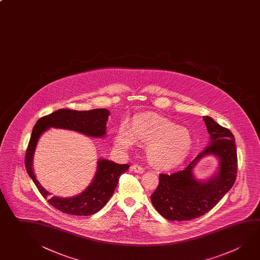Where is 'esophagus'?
I'll use <instances>...</instances> for the list:
<instances>
[{
    "label": "esophagus",
    "mask_w": 260,
    "mask_h": 260,
    "mask_svg": "<svg viewBox=\"0 0 260 260\" xmlns=\"http://www.w3.org/2000/svg\"><path fill=\"white\" fill-rule=\"evenodd\" d=\"M131 170H132V172H134V173H144V168H142L141 166L138 165V164H133V165H132Z\"/></svg>",
    "instance_id": "1"
}]
</instances>
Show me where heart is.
Segmentation results:
<instances>
[{"mask_svg":"<svg viewBox=\"0 0 260 260\" xmlns=\"http://www.w3.org/2000/svg\"><path fill=\"white\" fill-rule=\"evenodd\" d=\"M136 142L147 145L149 160L155 167L164 170L173 168L186 159L193 143L188 128L154 115H140L129 127L124 123L119 126L114 138L119 150H131Z\"/></svg>","mask_w":260,"mask_h":260,"instance_id":"1","label":"heart"}]
</instances>
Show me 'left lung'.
<instances>
[{
  "mask_svg": "<svg viewBox=\"0 0 260 260\" xmlns=\"http://www.w3.org/2000/svg\"><path fill=\"white\" fill-rule=\"evenodd\" d=\"M210 141L205 150L182 171L159 174V185L150 196L155 209L170 221H188L209 212L232 188L237 171L235 138L208 116H204ZM207 154L219 159L218 171L207 180H198L193 169Z\"/></svg>",
  "mask_w": 260,
  "mask_h": 260,
  "instance_id": "obj_1",
  "label": "left lung"
}]
</instances>
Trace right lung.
Here are the masks:
<instances>
[{"mask_svg":"<svg viewBox=\"0 0 260 260\" xmlns=\"http://www.w3.org/2000/svg\"><path fill=\"white\" fill-rule=\"evenodd\" d=\"M110 111L106 109H96L87 111L58 110L37 120L32 128V135L25 153V167L29 176L45 198L50 194L38 182L32 170V158L39 138L48 128L69 129L93 138H104ZM128 164H116L112 160H98L96 174L93 181L84 191L73 197L53 196L48 203L56 209L73 215H91L96 214L110 200L119 178L128 170Z\"/></svg>","mask_w":260,"mask_h":260,"instance_id":"1","label":"right lung"}]
</instances>
